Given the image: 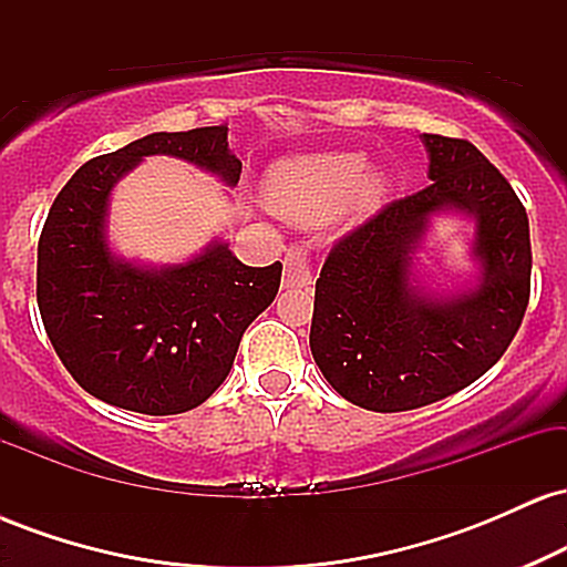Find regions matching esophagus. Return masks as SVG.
I'll use <instances>...</instances> for the list:
<instances>
[{"label": "esophagus", "mask_w": 567, "mask_h": 567, "mask_svg": "<svg viewBox=\"0 0 567 567\" xmlns=\"http://www.w3.org/2000/svg\"><path fill=\"white\" fill-rule=\"evenodd\" d=\"M285 288H306L311 285V252L306 239H298L285 252Z\"/></svg>", "instance_id": "34e87169"}]
</instances>
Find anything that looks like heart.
Listing matches in <instances>:
<instances>
[{
	"label": "heart",
	"instance_id": "heart-1",
	"mask_svg": "<svg viewBox=\"0 0 567 567\" xmlns=\"http://www.w3.org/2000/svg\"><path fill=\"white\" fill-rule=\"evenodd\" d=\"M386 178L368 173V157L330 152L279 162L266 178V202L290 220L315 224L349 202L354 210H375L386 197Z\"/></svg>",
	"mask_w": 567,
	"mask_h": 567
}]
</instances>
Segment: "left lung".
Returning <instances> with one entry per match:
<instances>
[{
    "label": "left lung",
    "mask_w": 567,
    "mask_h": 567,
    "mask_svg": "<svg viewBox=\"0 0 567 567\" xmlns=\"http://www.w3.org/2000/svg\"><path fill=\"white\" fill-rule=\"evenodd\" d=\"M432 184L383 205L330 247L315 290L309 347L343 400L424 408L485 375L509 349L530 301L528 213L509 181L466 138L424 133ZM440 206L478 224L484 282L434 302L409 285V252Z\"/></svg>",
    "instance_id": "1"
}]
</instances>
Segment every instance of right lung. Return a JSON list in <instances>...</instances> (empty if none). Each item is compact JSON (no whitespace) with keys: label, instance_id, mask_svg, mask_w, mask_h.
<instances>
[{"label":"right lung","instance_id":"right-lung-1","mask_svg":"<svg viewBox=\"0 0 567 567\" xmlns=\"http://www.w3.org/2000/svg\"><path fill=\"white\" fill-rule=\"evenodd\" d=\"M229 125L152 133L95 157L61 188L37 247V303L63 368L87 394L146 415L202 405L229 375L247 324L275 301L282 264L245 266L213 245L148 271L103 243L109 192L148 154H173L237 184Z\"/></svg>","mask_w":567,"mask_h":567}]
</instances>
